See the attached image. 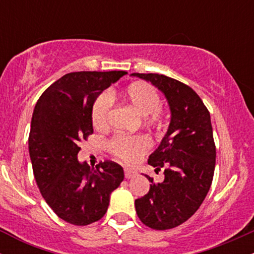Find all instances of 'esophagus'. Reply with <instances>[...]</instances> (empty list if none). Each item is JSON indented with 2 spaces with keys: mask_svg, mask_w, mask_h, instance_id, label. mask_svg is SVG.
I'll return each instance as SVG.
<instances>
[{
  "mask_svg": "<svg viewBox=\"0 0 254 254\" xmlns=\"http://www.w3.org/2000/svg\"><path fill=\"white\" fill-rule=\"evenodd\" d=\"M124 176L127 179H130V178L136 176V172L131 171V170H129V168H124Z\"/></svg>",
  "mask_w": 254,
  "mask_h": 254,
  "instance_id": "esophagus-1",
  "label": "esophagus"
}]
</instances>
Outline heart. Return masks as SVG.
<instances>
[{
    "mask_svg": "<svg viewBox=\"0 0 254 254\" xmlns=\"http://www.w3.org/2000/svg\"><path fill=\"white\" fill-rule=\"evenodd\" d=\"M122 101L138 115L144 116V123L160 129L166 124L167 112L160 107V95L149 83H131L119 95ZM111 100L109 95L100 94L92 106V124L97 130H105L109 127ZM150 148L148 137L143 135H117L109 142V149L113 156L127 164H133L143 156Z\"/></svg>",
    "mask_w": 254,
    "mask_h": 254,
    "instance_id": "b5f03b06",
    "label": "heart"
}]
</instances>
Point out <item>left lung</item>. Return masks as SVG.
Returning a JSON list of instances; mask_svg holds the SVG:
<instances>
[{
    "mask_svg": "<svg viewBox=\"0 0 254 254\" xmlns=\"http://www.w3.org/2000/svg\"><path fill=\"white\" fill-rule=\"evenodd\" d=\"M167 98L171 123L159 148L148 159L165 179L154 183L143 197L135 200L137 216L151 229L165 230L188 221L206 197L216 164L210 113L199 95L188 84L161 74H139Z\"/></svg>",
    "mask_w": 254,
    "mask_h": 254,
    "instance_id": "obj_1",
    "label": "left lung"
}]
</instances>
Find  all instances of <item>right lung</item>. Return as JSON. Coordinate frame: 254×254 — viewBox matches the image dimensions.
Instances as JSON below:
<instances>
[{"mask_svg":"<svg viewBox=\"0 0 254 254\" xmlns=\"http://www.w3.org/2000/svg\"><path fill=\"white\" fill-rule=\"evenodd\" d=\"M127 71L69 72L38 99L28 150L40 193L58 217L75 226L97 222L106 214L111 192L124 179L122 166L105 160L80 164L81 141L93 133L90 112L98 95Z\"/></svg>","mask_w":254,"mask_h":254,"instance_id":"obj_1","label":"right lung"}]
</instances>
